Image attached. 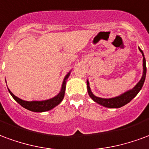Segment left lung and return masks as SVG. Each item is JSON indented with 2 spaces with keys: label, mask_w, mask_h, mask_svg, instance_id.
Returning a JSON list of instances; mask_svg holds the SVG:
<instances>
[{
  "label": "left lung",
  "mask_w": 149,
  "mask_h": 149,
  "mask_svg": "<svg viewBox=\"0 0 149 149\" xmlns=\"http://www.w3.org/2000/svg\"><path fill=\"white\" fill-rule=\"evenodd\" d=\"M140 52L142 53L143 55V75L142 78L140 80V82L136 84V85L132 88V90L125 92L124 94H120L118 97H112V98H102V97H98L97 96H95L92 92H91V88L89 86V82L88 80L86 81L87 83V91L88 94L90 95V97L94 100L95 102H97V104H99L101 106H105L107 108H120L121 106L126 105L127 103H129L134 97L136 96V94H138L139 91L141 90L142 86L144 85V80H145V77H146V60L144 58V53L142 52V50L139 47Z\"/></svg>",
  "instance_id": "left-lung-1"
}]
</instances>
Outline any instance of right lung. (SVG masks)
I'll return each instance as SVG.
<instances>
[{"label": "right lung", "instance_id": "obj_1", "mask_svg": "<svg viewBox=\"0 0 149 149\" xmlns=\"http://www.w3.org/2000/svg\"><path fill=\"white\" fill-rule=\"evenodd\" d=\"M70 71L67 74V75L65 76L60 92L55 97H52L51 99L44 100V101H31V102H28V101L20 99L19 97H17V96H15L11 92L8 88V92L12 95V97L15 99V101L17 102L24 108L29 109L30 111L38 112V113L39 112L48 111L50 109H53L56 106H58V104L61 102L63 99L64 94H65V90H66V82H67V79H68V77L70 76Z\"/></svg>", "mask_w": 149, "mask_h": 149}]
</instances>
